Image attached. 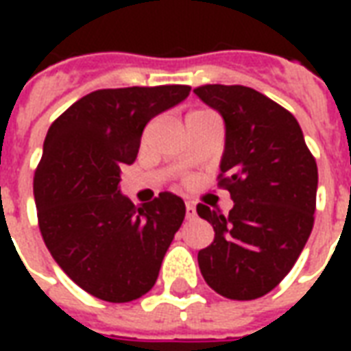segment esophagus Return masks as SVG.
Returning a JSON list of instances; mask_svg holds the SVG:
<instances>
[{
  "label": "esophagus",
  "mask_w": 351,
  "mask_h": 351,
  "mask_svg": "<svg viewBox=\"0 0 351 351\" xmlns=\"http://www.w3.org/2000/svg\"><path fill=\"white\" fill-rule=\"evenodd\" d=\"M186 218H188V220L195 218V206H193V203H190V201H186Z\"/></svg>",
  "instance_id": "34e87169"
}]
</instances>
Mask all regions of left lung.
<instances>
[{"mask_svg": "<svg viewBox=\"0 0 351 351\" xmlns=\"http://www.w3.org/2000/svg\"><path fill=\"white\" fill-rule=\"evenodd\" d=\"M226 123L220 186L229 216L197 205L214 229L199 250L201 274L216 293L250 301L291 271L314 226L317 167L291 112L248 86L206 84L193 90Z\"/></svg>", "mask_w": 351, "mask_h": 351, "instance_id": "obj_1", "label": "left lung"}]
</instances>
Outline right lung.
<instances>
[{
  "instance_id": "right-lung-1",
  "label": "right lung",
  "mask_w": 351,
  "mask_h": 351,
  "mask_svg": "<svg viewBox=\"0 0 351 351\" xmlns=\"http://www.w3.org/2000/svg\"><path fill=\"white\" fill-rule=\"evenodd\" d=\"M190 90H97L73 103L45 137L34 176L43 241L62 271L97 299L130 302L148 293L182 226V199L161 191L135 206L120 191V167L137 160L146 123Z\"/></svg>"
}]
</instances>
